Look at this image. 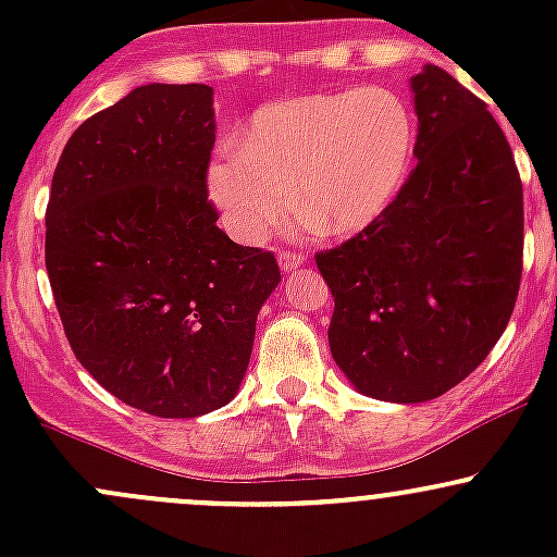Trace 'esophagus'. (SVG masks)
I'll use <instances>...</instances> for the list:
<instances>
[{
    "label": "esophagus",
    "instance_id": "1",
    "mask_svg": "<svg viewBox=\"0 0 557 557\" xmlns=\"http://www.w3.org/2000/svg\"><path fill=\"white\" fill-rule=\"evenodd\" d=\"M277 261H280V269H283V272H294V269L305 267V256H301V252L283 250V252H280V256H277Z\"/></svg>",
    "mask_w": 557,
    "mask_h": 557
}]
</instances>
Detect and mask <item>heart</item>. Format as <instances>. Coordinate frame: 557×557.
I'll return each instance as SVG.
<instances>
[{
    "instance_id": "heart-1",
    "label": "heart",
    "mask_w": 557,
    "mask_h": 557,
    "mask_svg": "<svg viewBox=\"0 0 557 557\" xmlns=\"http://www.w3.org/2000/svg\"><path fill=\"white\" fill-rule=\"evenodd\" d=\"M414 150L418 123L401 94L383 86L301 94L252 112L239 148L207 166V196L243 243H261L294 194L323 232L352 234L396 201Z\"/></svg>"
}]
</instances>
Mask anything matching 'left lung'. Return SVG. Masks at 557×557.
Here are the masks:
<instances>
[{
    "label": "left lung",
    "instance_id": "8db88e82",
    "mask_svg": "<svg viewBox=\"0 0 557 557\" xmlns=\"http://www.w3.org/2000/svg\"><path fill=\"white\" fill-rule=\"evenodd\" d=\"M418 166L387 212L314 256L329 345L363 396L420 404L487 358L518 299L522 183L487 104L440 66L409 81Z\"/></svg>",
    "mask_w": 557,
    "mask_h": 557
}]
</instances>
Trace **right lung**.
<instances>
[{"label": "right lung", "mask_w": 557, "mask_h": 557, "mask_svg": "<svg viewBox=\"0 0 557 557\" xmlns=\"http://www.w3.org/2000/svg\"><path fill=\"white\" fill-rule=\"evenodd\" d=\"M212 88H134L70 137L45 212V267L77 361L123 404L199 418L237 396L272 252L232 243L207 201Z\"/></svg>", "instance_id": "obj_1"}]
</instances>
